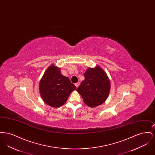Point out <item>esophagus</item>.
<instances>
[{"label":"esophagus","instance_id":"1","mask_svg":"<svg viewBox=\"0 0 155 155\" xmlns=\"http://www.w3.org/2000/svg\"><path fill=\"white\" fill-rule=\"evenodd\" d=\"M80 82H77V83L75 84V87L77 88V87H78V86L80 85Z\"/></svg>","mask_w":155,"mask_h":155}]
</instances>
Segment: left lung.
I'll return each instance as SVG.
<instances>
[{
	"label": "left lung",
	"mask_w": 155,
	"mask_h": 155,
	"mask_svg": "<svg viewBox=\"0 0 155 155\" xmlns=\"http://www.w3.org/2000/svg\"><path fill=\"white\" fill-rule=\"evenodd\" d=\"M85 80L77 88L84 103L91 107H96L107 99L110 89V80L99 66L89 68L84 74Z\"/></svg>",
	"instance_id": "8db88e82"
}]
</instances>
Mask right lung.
I'll list each match as a JSON object with an SVG mask.
<instances>
[{
    "instance_id": "add662e5",
    "label": "right lung",
    "mask_w": 155,
    "mask_h": 155,
    "mask_svg": "<svg viewBox=\"0 0 155 155\" xmlns=\"http://www.w3.org/2000/svg\"><path fill=\"white\" fill-rule=\"evenodd\" d=\"M77 89L69 78L54 64L48 67L39 82V92L45 103L59 107L66 102L70 94Z\"/></svg>"
}]
</instances>
